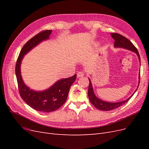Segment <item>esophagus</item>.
Returning <instances> with one entry per match:
<instances>
[{
  "mask_svg": "<svg viewBox=\"0 0 149 149\" xmlns=\"http://www.w3.org/2000/svg\"><path fill=\"white\" fill-rule=\"evenodd\" d=\"M84 74V73L83 71H78L77 73V78L83 77Z\"/></svg>",
  "mask_w": 149,
  "mask_h": 149,
  "instance_id": "obj_1",
  "label": "esophagus"
}]
</instances>
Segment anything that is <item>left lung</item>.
Here are the masks:
<instances>
[{
	"label": "left lung",
	"instance_id": "obj_1",
	"mask_svg": "<svg viewBox=\"0 0 149 149\" xmlns=\"http://www.w3.org/2000/svg\"><path fill=\"white\" fill-rule=\"evenodd\" d=\"M111 37H112L115 42H114V47L115 48H122L124 49H128L129 51H131L132 52H134L135 53H136V55L138 56L139 62L141 63V58H140V55L139 54L137 49L135 47V46L132 44V43L129 40H128L127 38H125L124 36L121 35L118 33H111ZM141 66V65H140ZM139 84H138V86L137 89H136V91H134V93L130 96L128 99L125 100L123 101H120L118 102H107L102 101L100 100V98H98L94 94L93 88V85L91 81V79L89 78V88H88V97L90 101L92 103V104L96 107L97 109L101 110V111H111V110H113L116 109L120 106L123 105L124 104L125 102H127L130 98L132 97V96L134 95V94L136 92L137 89L139 87V84L140 83V72L139 74Z\"/></svg>",
	"mask_w": 149,
	"mask_h": 149
}]
</instances>
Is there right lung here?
<instances>
[{
	"instance_id": "1",
	"label": "right lung",
	"mask_w": 149,
	"mask_h": 149,
	"mask_svg": "<svg viewBox=\"0 0 149 149\" xmlns=\"http://www.w3.org/2000/svg\"><path fill=\"white\" fill-rule=\"evenodd\" d=\"M52 30H45L35 35L22 48L15 66V74L20 96L33 109L40 112H49L55 111L66 101L70 89L75 81L76 74L58 80L52 86L43 91H35L26 86L21 74V63L24 56L36 46L49 38Z\"/></svg>"
}]
</instances>
